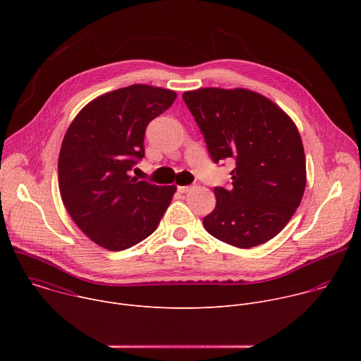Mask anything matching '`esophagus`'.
Listing matches in <instances>:
<instances>
[{
    "label": "esophagus",
    "mask_w": 361,
    "mask_h": 361,
    "mask_svg": "<svg viewBox=\"0 0 361 361\" xmlns=\"http://www.w3.org/2000/svg\"><path fill=\"white\" fill-rule=\"evenodd\" d=\"M190 190H191L190 185H181V187H178V191H180V192H188Z\"/></svg>",
    "instance_id": "obj_1"
}]
</instances>
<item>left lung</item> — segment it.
Returning a JSON list of instances; mask_svg holds the SVG:
<instances>
[{"label":"left lung","mask_w":361,"mask_h":361,"mask_svg":"<svg viewBox=\"0 0 361 361\" xmlns=\"http://www.w3.org/2000/svg\"><path fill=\"white\" fill-rule=\"evenodd\" d=\"M183 99L214 163L234 159L228 190L202 224L213 237L251 248L276 237L301 202L307 173L294 121L267 97L247 88H198Z\"/></svg>","instance_id":"1"}]
</instances>
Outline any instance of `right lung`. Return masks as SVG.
Segmentation results:
<instances>
[{
    "label": "right lung",
    "instance_id": "right-lung-1",
    "mask_svg": "<svg viewBox=\"0 0 361 361\" xmlns=\"http://www.w3.org/2000/svg\"><path fill=\"white\" fill-rule=\"evenodd\" d=\"M176 91L133 84L102 94L75 116L59 157L61 200L95 244L121 251L157 228L176 185L130 176L144 157L148 123L171 107Z\"/></svg>",
    "mask_w": 361,
    "mask_h": 361
}]
</instances>
